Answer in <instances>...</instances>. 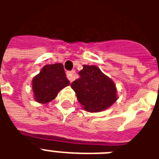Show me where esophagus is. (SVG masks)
Segmentation results:
<instances>
[{"label":"esophagus","instance_id":"34e87169","mask_svg":"<svg viewBox=\"0 0 159 159\" xmlns=\"http://www.w3.org/2000/svg\"><path fill=\"white\" fill-rule=\"evenodd\" d=\"M66 76H67V78H68L70 82H72V81H74L75 78L76 77V74L74 70L67 71V72H66Z\"/></svg>","mask_w":159,"mask_h":159}]
</instances>
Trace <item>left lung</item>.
<instances>
[{
    "label": "left lung",
    "mask_w": 159,
    "mask_h": 159,
    "mask_svg": "<svg viewBox=\"0 0 159 159\" xmlns=\"http://www.w3.org/2000/svg\"><path fill=\"white\" fill-rule=\"evenodd\" d=\"M80 77L71 83L72 89L84 110L99 112L112 106L117 100L113 81L101 72L96 66L84 65Z\"/></svg>",
    "instance_id": "left-lung-1"
}]
</instances>
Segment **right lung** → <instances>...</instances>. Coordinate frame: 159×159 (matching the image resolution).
I'll return each instance as SVG.
<instances>
[{"label":"right lung","instance_id":"add662e5","mask_svg":"<svg viewBox=\"0 0 159 159\" xmlns=\"http://www.w3.org/2000/svg\"><path fill=\"white\" fill-rule=\"evenodd\" d=\"M70 85L61 63L46 65L32 80L35 100L41 104L54 100L60 90Z\"/></svg>","mask_w":159,"mask_h":159}]
</instances>
